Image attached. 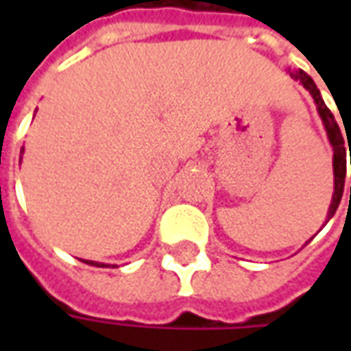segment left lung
<instances>
[{"label": "left lung", "mask_w": 351, "mask_h": 351, "mask_svg": "<svg viewBox=\"0 0 351 351\" xmlns=\"http://www.w3.org/2000/svg\"><path fill=\"white\" fill-rule=\"evenodd\" d=\"M289 73V77L295 79L297 82H301L302 86L306 88L312 95V99L316 103V108H317V114L322 118V123H324L325 131H327V138H329V143L332 146V173H335V191H332V199H331V206H329V213H327V220L325 223L331 220L335 213H337V208L340 205V199H342V191H344V178H346V156H348V150L351 154V148L350 146V138H351V133H348L346 125H344V130H346V135H344V131H340L339 123L335 120V116L332 112L327 108V105L324 103L322 99V93L319 90L316 88L314 84V80L310 79L306 73L302 71V69H287ZM346 136L348 138V143H346ZM350 195H351V186H350Z\"/></svg>", "instance_id": "1"}]
</instances>
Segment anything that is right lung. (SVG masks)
Returning <instances> with one entry per match:
<instances>
[{"mask_svg":"<svg viewBox=\"0 0 351 351\" xmlns=\"http://www.w3.org/2000/svg\"><path fill=\"white\" fill-rule=\"evenodd\" d=\"M20 154H24V148L20 150ZM20 161H22V156H20ZM82 263H88V265H92V267H108V265L105 263H97V261H90V259H80ZM112 267H116V265H112Z\"/></svg>","mask_w":351,"mask_h":351,"instance_id":"add662e5","label":"right lung"}]
</instances>
